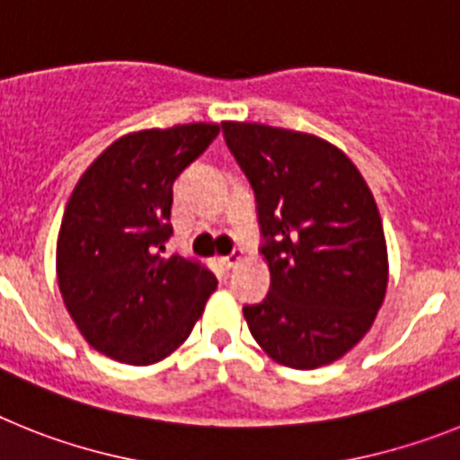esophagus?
I'll list each match as a JSON object with an SVG mask.
<instances>
[{
	"mask_svg": "<svg viewBox=\"0 0 460 460\" xmlns=\"http://www.w3.org/2000/svg\"><path fill=\"white\" fill-rule=\"evenodd\" d=\"M241 259H243V250H234V252H231V254H226V257L219 259V263H222V266H225V269L229 270V269H234L235 263L241 261Z\"/></svg>",
	"mask_w": 460,
	"mask_h": 460,
	"instance_id": "esophagus-1",
	"label": "esophagus"
}]
</instances>
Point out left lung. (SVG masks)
<instances>
[{
  "mask_svg": "<svg viewBox=\"0 0 460 460\" xmlns=\"http://www.w3.org/2000/svg\"><path fill=\"white\" fill-rule=\"evenodd\" d=\"M257 197L270 291L243 314L273 361L296 370L345 357L385 303L389 257L373 191L341 147L305 131L222 122Z\"/></svg>",
  "mask_w": 460,
  "mask_h": 460,
  "instance_id": "obj_1",
  "label": "left lung"
}]
</instances>
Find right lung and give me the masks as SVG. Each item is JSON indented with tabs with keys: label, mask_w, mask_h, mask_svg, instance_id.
<instances>
[{
	"label": "right lung",
	"mask_w": 460,
	"mask_h": 460,
	"mask_svg": "<svg viewBox=\"0 0 460 460\" xmlns=\"http://www.w3.org/2000/svg\"><path fill=\"white\" fill-rule=\"evenodd\" d=\"M219 134L215 122L119 136L75 182L58 234V285L90 347L153 366L190 338L217 278L162 257L173 182Z\"/></svg>",
	"instance_id": "1"
}]
</instances>
